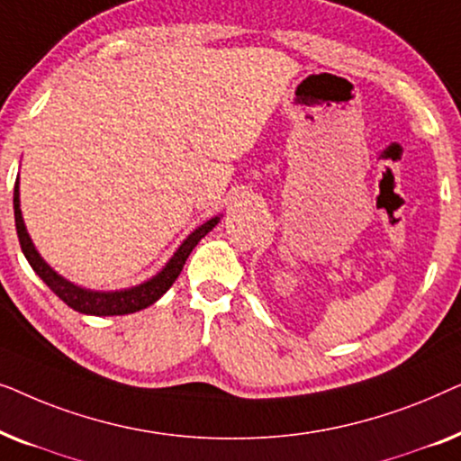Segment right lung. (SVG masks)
<instances>
[{
    "label": "right lung",
    "mask_w": 461,
    "mask_h": 461,
    "mask_svg": "<svg viewBox=\"0 0 461 461\" xmlns=\"http://www.w3.org/2000/svg\"><path fill=\"white\" fill-rule=\"evenodd\" d=\"M21 193H18V180L14 185V220H16V232L18 241H21V249L24 258H27L31 268L40 275V279L46 283V285L52 289V292L59 295V298L65 302L67 306H71L73 311L84 312V314H96V317H113V314H130L138 312L142 308L155 304L157 300L161 298L163 294L167 292L169 287L174 285V281L178 279L182 267H185L186 258L191 256L201 239H203L207 232H210L213 226L218 224V216L207 220L205 224H201L199 229H194L191 235L185 239V243L176 249L166 267L161 268V273H157L153 279L140 283V285L122 289V292H92V289L77 287L75 283L67 281L65 276H60L56 270L48 267V262L40 256V251L35 249L33 241H31L27 226H24L23 212H21Z\"/></svg>",
    "instance_id": "obj_1"
}]
</instances>
